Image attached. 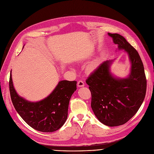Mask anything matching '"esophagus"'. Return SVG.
<instances>
[{
	"instance_id": "obj_1",
	"label": "esophagus",
	"mask_w": 154,
	"mask_h": 154,
	"mask_svg": "<svg viewBox=\"0 0 154 154\" xmlns=\"http://www.w3.org/2000/svg\"><path fill=\"white\" fill-rule=\"evenodd\" d=\"M77 86H78V87H83V86H84V82L81 80L77 82Z\"/></svg>"
}]
</instances>
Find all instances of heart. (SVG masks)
<instances>
[{
  "label": "heart",
  "mask_w": 154,
  "mask_h": 154,
  "mask_svg": "<svg viewBox=\"0 0 154 154\" xmlns=\"http://www.w3.org/2000/svg\"><path fill=\"white\" fill-rule=\"evenodd\" d=\"M98 64L97 63H92L91 65H89V69L90 70H93L96 69V68L98 67Z\"/></svg>",
  "instance_id": "b5f03b06"
}]
</instances>
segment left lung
I'll use <instances>...</instances> for the list:
<instances>
[{"instance_id": "left-lung-1", "label": "left lung", "mask_w": 154, "mask_h": 154, "mask_svg": "<svg viewBox=\"0 0 154 154\" xmlns=\"http://www.w3.org/2000/svg\"><path fill=\"white\" fill-rule=\"evenodd\" d=\"M119 49L128 53L131 70L126 79H117L110 72L112 61H106L86 79L91 93V108L96 117L108 126L126 123L138 112L145 99L146 79L143 62L131 45L118 33H109Z\"/></svg>"}]
</instances>
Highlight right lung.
I'll use <instances>...</instances> for the list:
<instances>
[{"instance_id":"1","label":"right lung","mask_w":154,"mask_h":154,"mask_svg":"<svg viewBox=\"0 0 154 154\" xmlns=\"http://www.w3.org/2000/svg\"><path fill=\"white\" fill-rule=\"evenodd\" d=\"M9 84L11 98L15 109L30 127L38 131L50 133L56 131L64 124L70 100L77 89V81L59 82L47 98L38 102L28 101L17 94L11 73Z\"/></svg>"}]
</instances>
